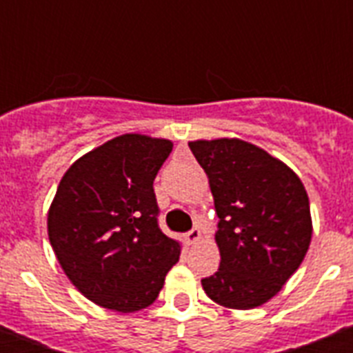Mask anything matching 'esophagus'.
<instances>
[{
  "label": "esophagus",
  "mask_w": 353,
  "mask_h": 353,
  "mask_svg": "<svg viewBox=\"0 0 353 353\" xmlns=\"http://www.w3.org/2000/svg\"><path fill=\"white\" fill-rule=\"evenodd\" d=\"M185 239L189 244H196V242H199V240H201V232H199V228H192L191 232H187Z\"/></svg>",
  "instance_id": "34e87169"
}]
</instances>
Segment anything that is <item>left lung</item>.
Masks as SVG:
<instances>
[{
  "instance_id": "obj_1",
  "label": "left lung",
  "mask_w": 353,
  "mask_h": 353,
  "mask_svg": "<svg viewBox=\"0 0 353 353\" xmlns=\"http://www.w3.org/2000/svg\"><path fill=\"white\" fill-rule=\"evenodd\" d=\"M208 174L219 223V269L205 293L230 310H252L283 288L310 249V199L285 162L242 139L191 141Z\"/></svg>"
}]
</instances>
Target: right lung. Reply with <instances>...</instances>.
I'll list each match as a JSON object with an SVG mask.
<instances>
[{
  "instance_id": "right-lung-1",
  "label": "right lung",
  "mask_w": 353,
  "mask_h": 353,
  "mask_svg": "<svg viewBox=\"0 0 353 353\" xmlns=\"http://www.w3.org/2000/svg\"><path fill=\"white\" fill-rule=\"evenodd\" d=\"M173 150L168 139L123 134L63 174L48 215L49 242L84 297L118 313L145 310L180 258L159 228L154 180Z\"/></svg>"
}]
</instances>
